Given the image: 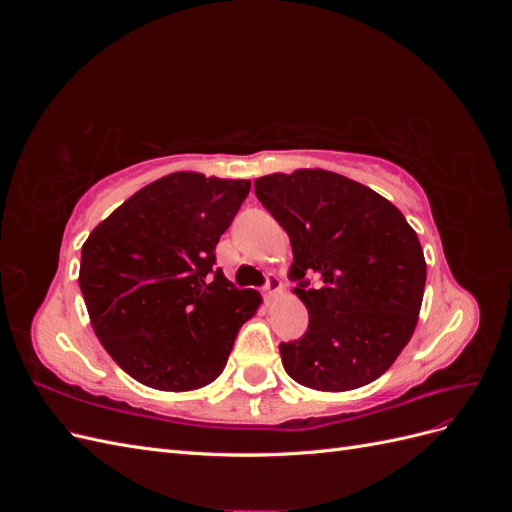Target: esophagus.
<instances>
[{
  "mask_svg": "<svg viewBox=\"0 0 512 512\" xmlns=\"http://www.w3.org/2000/svg\"><path fill=\"white\" fill-rule=\"evenodd\" d=\"M280 292H282L280 277L269 275V277H267V284L262 286V294H265V299H273V297H277V294H280Z\"/></svg>",
  "mask_w": 512,
  "mask_h": 512,
  "instance_id": "34e87169",
  "label": "esophagus"
}]
</instances>
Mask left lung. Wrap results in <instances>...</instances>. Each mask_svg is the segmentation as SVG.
Masks as SVG:
<instances>
[{"label": "left lung", "instance_id": "left-lung-1", "mask_svg": "<svg viewBox=\"0 0 512 512\" xmlns=\"http://www.w3.org/2000/svg\"><path fill=\"white\" fill-rule=\"evenodd\" d=\"M256 196L290 237L294 294L309 324L280 344L286 374L307 389L342 393L374 382L406 348L421 312V241L393 203L322 168L254 181ZM305 274H316L309 289Z\"/></svg>", "mask_w": 512, "mask_h": 512}]
</instances>
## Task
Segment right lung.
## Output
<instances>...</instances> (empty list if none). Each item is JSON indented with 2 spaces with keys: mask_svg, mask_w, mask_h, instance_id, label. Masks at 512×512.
I'll return each instance as SVG.
<instances>
[{
  "mask_svg": "<svg viewBox=\"0 0 512 512\" xmlns=\"http://www.w3.org/2000/svg\"><path fill=\"white\" fill-rule=\"evenodd\" d=\"M250 188L181 170L132 194L83 243L79 286L91 327L134 380L183 393L224 371L262 303L213 271L215 245Z\"/></svg>",
  "mask_w": 512,
  "mask_h": 512,
  "instance_id": "obj_1",
  "label": "right lung"
}]
</instances>
